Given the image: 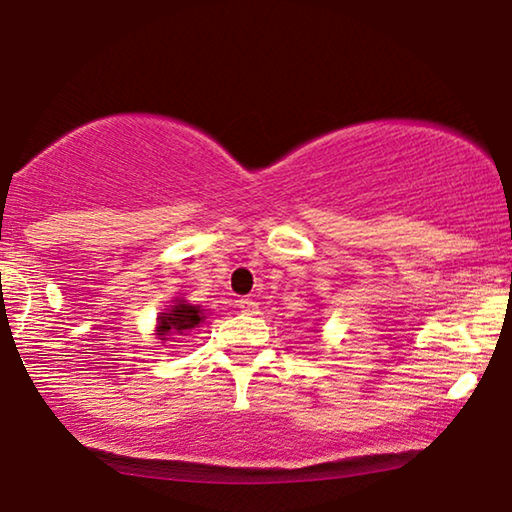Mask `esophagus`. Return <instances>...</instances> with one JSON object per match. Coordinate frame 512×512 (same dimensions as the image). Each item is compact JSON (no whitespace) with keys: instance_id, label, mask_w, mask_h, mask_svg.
Returning <instances> with one entry per match:
<instances>
[{"instance_id":"obj_1","label":"esophagus","mask_w":512,"mask_h":512,"mask_svg":"<svg viewBox=\"0 0 512 512\" xmlns=\"http://www.w3.org/2000/svg\"><path fill=\"white\" fill-rule=\"evenodd\" d=\"M239 308H241V313L255 315V313H257V308H259V304H257L255 299H239Z\"/></svg>"}]
</instances>
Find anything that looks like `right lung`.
<instances>
[{"label":"right lung","instance_id":"obj_1","mask_svg":"<svg viewBox=\"0 0 512 512\" xmlns=\"http://www.w3.org/2000/svg\"><path fill=\"white\" fill-rule=\"evenodd\" d=\"M204 311L199 306L187 304L185 299H174V306L167 308V313L157 315V336L160 341H169L167 336L185 334V331L197 329L204 322Z\"/></svg>","mask_w":512,"mask_h":512}]
</instances>
